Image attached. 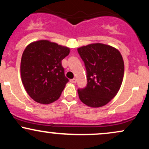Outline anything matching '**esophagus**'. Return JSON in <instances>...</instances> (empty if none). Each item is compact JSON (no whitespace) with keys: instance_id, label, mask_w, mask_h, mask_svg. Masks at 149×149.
Wrapping results in <instances>:
<instances>
[{"instance_id":"34e87169","label":"esophagus","mask_w":149,"mask_h":149,"mask_svg":"<svg viewBox=\"0 0 149 149\" xmlns=\"http://www.w3.org/2000/svg\"><path fill=\"white\" fill-rule=\"evenodd\" d=\"M70 82H71V83H76V78H73V79H71V80H70Z\"/></svg>"}]
</instances>
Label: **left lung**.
I'll return each mask as SVG.
<instances>
[{
  "label": "left lung",
  "instance_id": "1",
  "mask_svg": "<svg viewBox=\"0 0 149 149\" xmlns=\"http://www.w3.org/2000/svg\"><path fill=\"white\" fill-rule=\"evenodd\" d=\"M84 61L88 84L78 89L80 101L92 108L106 105L117 95L124 76V61L118 49L103 43L78 47Z\"/></svg>",
  "mask_w": 149,
  "mask_h": 149
}]
</instances>
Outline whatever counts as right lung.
Wrapping results in <instances>:
<instances>
[{
	"mask_svg": "<svg viewBox=\"0 0 149 149\" xmlns=\"http://www.w3.org/2000/svg\"><path fill=\"white\" fill-rule=\"evenodd\" d=\"M70 49L47 40L32 42L22 56V81L28 95L35 102L49 104L57 101L69 79L64 75L61 60Z\"/></svg>",
	"mask_w": 149,
	"mask_h": 149,
	"instance_id": "add662e5",
	"label": "right lung"
}]
</instances>
